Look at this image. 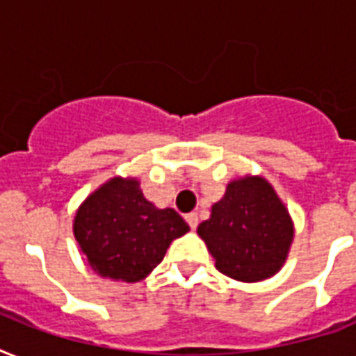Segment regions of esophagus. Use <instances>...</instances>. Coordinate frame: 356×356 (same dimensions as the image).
Masks as SVG:
<instances>
[{
  "label": "esophagus",
  "mask_w": 356,
  "mask_h": 356,
  "mask_svg": "<svg viewBox=\"0 0 356 356\" xmlns=\"http://www.w3.org/2000/svg\"><path fill=\"white\" fill-rule=\"evenodd\" d=\"M186 222H188V225H190V229H192V231H195V227H197V222H200V220H197V214H195V212H190V214H186Z\"/></svg>",
  "instance_id": "1"
}]
</instances>
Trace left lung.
Wrapping results in <instances>:
<instances>
[{"label":"left lung","mask_w":356,"mask_h":356,"mask_svg":"<svg viewBox=\"0 0 356 356\" xmlns=\"http://www.w3.org/2000/svg\"><path fill=\"white\" fill-rule=\"evenodd\" d=\"M197 234L234 281L259 282L281 271L293 242V222L275 188L262 175L233 179L200 223Z\"/></svg>","instance_id":"left-lung-1"}]
</instances>
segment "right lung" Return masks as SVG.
<instances>
[{
  "instance_id": "right-lung-1",
  "label": "right lung",
  "mask_w": 356,
  "mask_h": 356,
  "mask_svg": "<svg viewBox=\"0 0 356 356\" xmlns=\"http://www.w3.org/2000/svg\"><path fill=\"white\" fill-rule=\"evenodd\" d=\"M190 231L173 209L144 197L136 177H111L79 205L74 236L99 277L138 282L149 275L175 238Z\"/></svg>"
}]
</instances>
